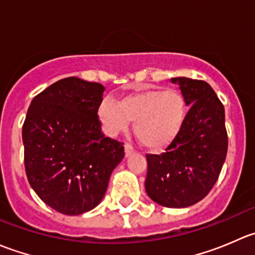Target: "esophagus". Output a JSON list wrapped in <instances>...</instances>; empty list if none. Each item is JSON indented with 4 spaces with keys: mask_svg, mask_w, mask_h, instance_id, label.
Segmentation results:
<instances>
[{
    "mask_svg": "<svg viewBox=\"0 0 255 255\" xmlns=\"http://www.w3.org/2000/svg\"><path fill=\"white\" fill-rule=\"evenodd\" d=\"M133 151H134V149H133V146L130 145V144L126 143V144H125V153H126V156H129L130 154L133 153Z\"/></svg>",
    "mask_w": 255,
    "mask_h": 255,
    "instance_id": "34e87169",
    "label": "esophagus"
}]
</instances>
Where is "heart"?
Returning a JSON list of instances; mask_svg holds the SVG:
<instances>
[{
  "label": "heart",
  "mask_w": 255,
  "mask_h": 255,
  "mask_svg": "<svg viewBox=\"0 0 255 255\" xmlns=\"http://www.w3.org/2000/svg\"><path fill=\"white\" fill-rule=\"evenodd\" d=\"M97 115L102 129L110 137L125 132L133 121L134 134L143 145L163 150L179 137L186 118V104L175 90L142 89L126 95L120 104L106 97Z\"/></svg>",
  "instance_id": "1"
}]
</instances>
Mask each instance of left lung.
Listing matches in <instances>:
<instances>
[{
	"instance_id": "left-lung-1",
	"label": "left lung",
	"mask_w": 255,
	"mask_h": 255,
	"mask_svg": "<svg viewBox=\"0 0 255 255\" xmlns=\"http://www.w3.org/2000/svg\"><path fill=\"white\" fill-rule=\"evenodd\" d=\"M190 107L175 142L160 155H146L145 191L156 204L184 208L201 201L221 173L228 138L225 109L207 82L173 78Z\"/></svg>"
}]
</instances>
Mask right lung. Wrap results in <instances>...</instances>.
<instances>
[{"instance_id": "right-lung-1", "label": "right lung", "mask_w": 255, "mask_h": 255, "mask_svg": "<svg viewBox=\"0 0 255 255\" xmlns=\"http://www.w3.org/2000/svg\"><path fill=\"white\" fill-rule=\"evenodd\" d=\"M105 87L66 78L33 99L22 128L28 181L44 204L69 216L101 202L122 143L105 137L99 121Z\"/></svg>"}]
</instances>
